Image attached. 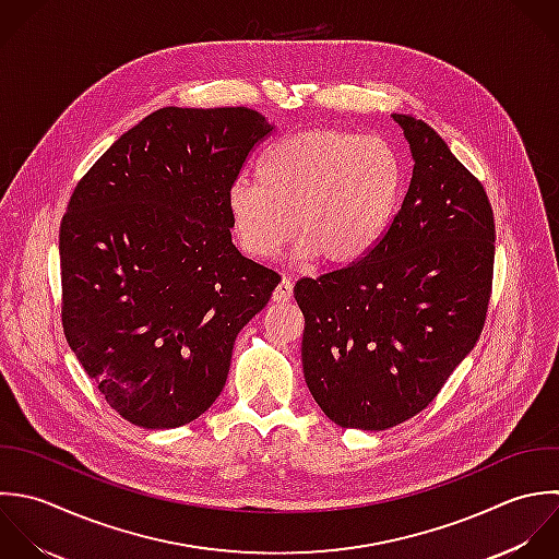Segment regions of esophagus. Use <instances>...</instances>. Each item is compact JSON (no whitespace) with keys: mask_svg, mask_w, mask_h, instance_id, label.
<instances>
[{"mask_svg":"<svg viewBox=\"0 0 559 559\" xmlns=\"http://www.w3.org/2000/svg\"><path fill=\"white\" fill-rule=\"evenodd\" d=\"M292 296H294V283H292L289 278H283V281L278 283V287L274 289V294H272L274 302H289Z\"/></svg>","mask_w":559,"mask_h":559,"instance_id":"obj_1","label":"esophagus"}]
</instances>
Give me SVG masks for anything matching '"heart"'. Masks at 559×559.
Returning <instances> with one entry per match:
<instances>
[{
    "label": "heart",
    "instance_id": "obj_1",
    "mask_svg": "<svg viewBox=\"0 0 559 559\" xmlns=\"http://www.w3.org/2000/svg\"><path fill=\"white\" fill-rule=\"evenodd\" d=\"M405 198V165L392 143L340 128L281 136L237 178L226 209L241 248L276 257L298 233V257L333 267L364 261L392 228Z\"/></svg>",
    "mask_w": 559,
    "mask_h": 559
}]
</instances>
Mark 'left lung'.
<instances>
[{"label": "left lung", "mask_w": 559, "mask_h": 559, "mask_svg": "<svg viewBox=\"0 0 559 559\" xmlns=\"http://www.w3.org/2000/svg\"><path fill=\"white\" fill-rule=\"evenodd\" d=\"M392 117L414 158L392 228L364 261L294 287L307 388L344 429L385 431L420 414L475 348L492 292L484 185L429 123Z\"/></svg>", "instance_id": "left-lung-1"}]
</instances>
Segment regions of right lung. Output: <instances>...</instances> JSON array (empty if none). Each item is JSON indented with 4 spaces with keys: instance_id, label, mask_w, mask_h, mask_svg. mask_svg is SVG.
<instances>
[{
    "instance_id": "right-lung-1",
    "label": "right lung",
    "mask_w": 559,
    "mask_h": 559,
    "mask_svg": "<svg viewBox=\"0 0 559 559\" xmlns=\"http://www.w3.org/2000/svg\"><path fill=\"white\" fill-rule=\"evenodd\" d=\"M274 130L246 106H165L84 174L60 224L64 337L106 403L143 429L202 416L237 333L281 276L233 243L226 191Z\"/></svg>"
}]
</instances>
